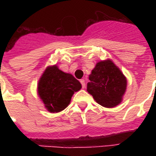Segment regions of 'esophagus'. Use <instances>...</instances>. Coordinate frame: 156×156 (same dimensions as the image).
Masks as SVG:
<instances>
[{"mask_svg":"<svg viewBox=\"0 0 156 156\" xmlns=\"http://www.w3.org/2000/svg\"><path fill=\"white\" fill-rule=\"evenodd\" d=\"M80 83H81V84H82V87H83V88H85L86 87V82H85V80H84V79H81Z\"/></svg>","mask_w":156,"mask_h":156,"instance_id":"34e87169","label":"esophagus"}]
</instances>
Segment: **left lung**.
Here are the masks:
<instances>
[{"label": "left lung", "mask_w": 156, "mask_h": 156, "mask_svg": "<svg viewBox=\"0 0 156 156\" xmlns=\"http://www.w3.org/2000/svg\"><path fill=\"white\" fill-rule=\"evenodd\" d=\"M89 80L87 90L98 104L105 108H114L121 104L127 79L111 60L98 62L89 75Z\"/></svg>", "instance_id": "left-lung-1"}]
</instances>
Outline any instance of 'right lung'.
<instances>
[{
  "label": "right lung",
  "mask_w": 156,
  "mask_h": 156,
  "mask_svg": "<svg viewBox=\"0 0 156 156\" xmlns=\"http://www.w3.org/2000/svg\"><path fill=\"white\" fill-rule=\"evenodd\" d=\"M82 88L79 81L55 65L48 66L38 83V95L50 112H59L68 106L74 92Z\"/></svg>",
  "instance_id": "obj_1"
}]
</instances>
